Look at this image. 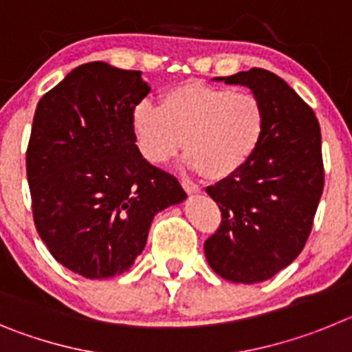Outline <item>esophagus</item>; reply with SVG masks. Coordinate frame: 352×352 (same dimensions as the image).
I'll return each instance as SVG.
<instances>
[{
    "label": "esophagus",
    "instance_id": "1",
    "mask_svg": "<svg viewBox=\"0 0 352 352\" xmlns=\"http://www.w3.org/2000/svg\"><path fill=\"white\" fill-rule=\"evenodd\" d=\"M182 185L188 194H199V192H201V186L195 185V183L190 182V179H182Z\"/></svg>",
    "mask_w": 352,
    "mask_h": 352
}]
</instances>
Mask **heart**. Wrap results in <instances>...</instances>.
<instances>
[{
	"instance_id": "heart-1",
	"label": "heart",
	"mask_w": 352,
	"mask_h": 352,
	"mask_svg": "<svg viewBox=\"0 0 352 352\" xmlns=\"http://www.w3.org/2000/svg\"><path fill=\"white\" fill-rule=\"evenodd\" d=\"M130 126L139 151L151 164H166L183 146L188 169L223 179L257 153L266 114L254 93L188 80L167 89L160 105L139 102Z\"/></svg>"
}]
</instances>
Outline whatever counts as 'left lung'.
I'll use <instances>...</instances> for the list:
<instances>
[{"label":"left lung","mask_w":352,"mask_h":352,"mask_svg":"<svg viewBox=\"0 0 352 352\" xmlns=\"http://www.w3.org/2000/svg\"><path fill=\"white\" fill-rule=\"evenodd\" d=\"M217 80L252 89L264 105L266 133L243 169L206 188L222 222L204 254L226 280L257 284L296 259L312 231L324 188L321 129L310 105L272 72L250 68Z\"/></svg>","instance_id":"1"}]
</instances>
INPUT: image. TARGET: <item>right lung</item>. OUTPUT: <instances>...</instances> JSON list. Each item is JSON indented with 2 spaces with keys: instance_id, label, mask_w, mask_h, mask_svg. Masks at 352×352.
Listing matches in <instances>:
<instances>
[{
  "instance_id": "obj_1",
  "label": "right lung",
  "mask_w": 352,
  "mask_h": 352,
  "mask_svg": "<svg viewBox=\"0 0 352 352\" xmlns=\"http://www.w3.org/2000/svg\"><path fill=\"white\" fill-rule=\"evenodd\" d=\"M149 89L141 72L93 61L36 105L26 151L33 220L52 257L86 278L126 272L155 214L186 197L135 144L130 116Z\"/></svg>"
}]
</instances>
